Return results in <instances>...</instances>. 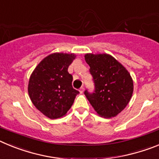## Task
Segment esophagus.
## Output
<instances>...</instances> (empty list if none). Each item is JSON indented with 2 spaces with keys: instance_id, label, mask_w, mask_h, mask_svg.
<instances>
[{
  "instance_id": "obj_1",
  "label": "esophagus",
  "mask_w": 159,
  "mask_h": 159,
  "mask_svg": "<svg viewBox=\"0 0 159 159\" xmlns=\"http://www.w3.org/2000/svg\"><path fill=\"white\" fill-rule=\"evenodd\" d=\"M84 87H81V88H80V94H82L83 92H84Z\"/></svg>"
}]
</instances>
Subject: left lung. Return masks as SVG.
<instances>
[{
	"label": "left lung",
	"instance_id": "left-lung-1",
	"mask_svg": "<svg viewBox=\"0 0 159 159\" xmlns=\"http://www.w3.org/2000/svg\"><path fill=\"white\" fill-rule=\"evenodd\" d=\"M84 58L90 66L95 87L92 94L85 91L87 99L99 116L115 117L131 99L134 84L130 74L121 63L107 53H87Z\"/></svg>",
	"mask_w": 159,
	"mask_h": 159
}]
</instances>
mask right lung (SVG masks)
I'll return each mask as SVG.
<instances>
[{
	"mask_svg": "<svg viewBox=\"0 0 159 159\" xmlns=\"http://www.w3.org/2000/svg\"><path fill=\"white\" fill-rule=\"evenodd\" d=\"M75 57L74 53H52L31 74L28 86L31 101L49 119L65 116L80 93L72 88V75L67 71Z\"/></svg>",
	"mask_w": 159,
	"mask_h": 159,
	"instance_id": "right-lung-1",
	"label": "right lung"
}]
</instances>
